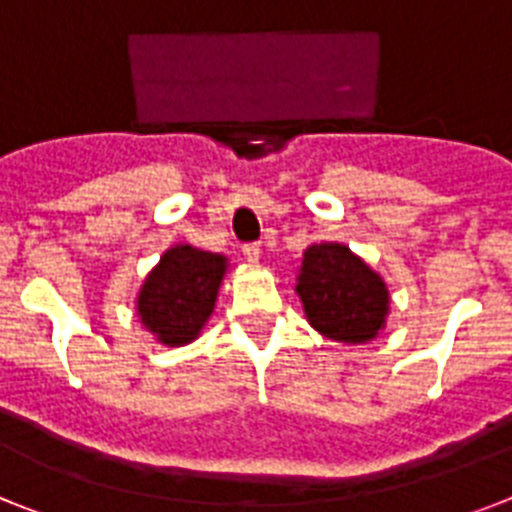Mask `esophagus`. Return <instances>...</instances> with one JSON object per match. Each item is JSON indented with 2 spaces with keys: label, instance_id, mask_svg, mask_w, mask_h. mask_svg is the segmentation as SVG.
I'll use <instances>...</instances> for the list:
<instances>
[{
  "label": "esophagus",
  "instance_id": "esophagus-1",
  "mask_svg": "<svg viewBox=\"0 0 512 512\" xmlns=\"http://www.w3.org/2000/svg\"><path fill=\"white\" fill-rule=\"evenodd\" d=\"M242 252L247 260H252V263H255V260H260V242H247L242 247Z\"/></svg>",
  "mask_w": 512,
  "mask_h": 512
}]
</instances>
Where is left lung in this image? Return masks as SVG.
I'll list each match as a JSON object with an SVG mask.
<instances>
[{"label": "left lung", "mask_w": 512, "mask_h": 512, "mask_svg": "<svg viewBox=\"0 0 512 512\" xmlns=\"http://www.w3.org/2000/svg\"><path fill=\"white\" fill-rule=\"evenodd\" d=\"M296 291L302 296L307 320L322 336L364 343L385 325V283L343 244L309 247Z\"/></svg>", "instance_id": "obj_1"}]
</instances>
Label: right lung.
Listing matches in <instances>:
<instances>
[{"mask_svg": "<svg viewBox=\"0 0 512 512\" xmlns=\"http://www.w3.org/2000/svg\"><path fill=\"white\" fill-rule=\"evenodd\" d=\"M226 260L190 244L169 249L145 278L137 309L161 343L182 346L200 333L213 312Z\"/></svg>", "mask_w": 512, "mask_h": 512, "instance_id": "1", "label": "right lung"}]
</instances>
